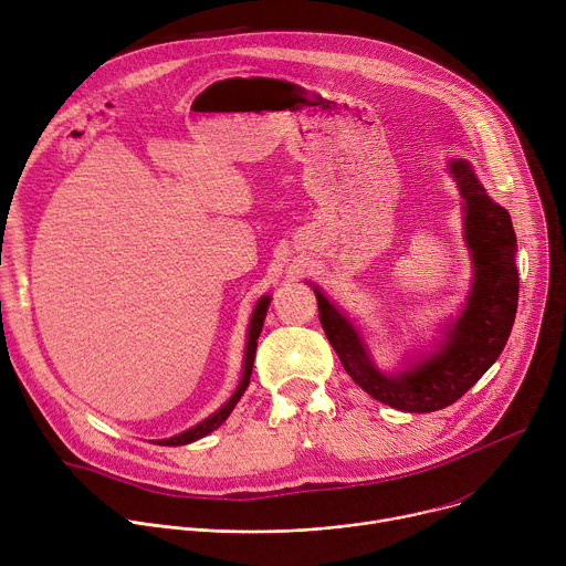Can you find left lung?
Returning <instances> with one entry per match:
<instances>
[{
  "label": "left lung",
  "mask_w": 566,
  "mask_h": 566,
  "mask_svg": "<svg viewBox=\"0 0 566 566\" xmlns=\"http://www.w3.org/2000/svg\"><path fill=\"white\" fill-rule=\"evenodd\" d=\"M465 200V240L472 249L474 283L465 310L443 346L413 368L385 375L373 366L357 331L319 292V322L342 366L368 396L394 409L429 413L457 402L504 350L515 324L520 274L511 216L485 196L468 161H450Z\"/></svg>",
  "instance_id": "1"
}]
</instances>
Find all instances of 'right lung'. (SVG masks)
Here are the masks:
<instances>
[{
    "label": "right lung",
    "mask_w": 566,
    "mask_h": 566,
    "mask_svg": "<svg viewBox=\"0 0 566 566\" xmlns=\"http://www.w3.org/2000/svg\"><path fill=\"white\" fill-rule=\"evenodd\" d=\"M268 307H270V296H263L254 310V315H251V326H249V335H247V350H244V368H242V380L235 389V394L229 398V402L218 409L213 416H209L207 420H202L200 424L186 429L184 433H177L172 438H164V441H159V446H186V443H193L198 441V438L211 433L213 429H218L227 418L229 413L233 411V407L238 405V400L242 398V394L247 391L249 387V378H251V368H254V357H256V346H259V335L263 331V322H265V315H268Z\"/></svg>",
    "instance_id": "obj_1"
}]
</instances>
